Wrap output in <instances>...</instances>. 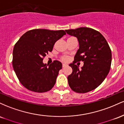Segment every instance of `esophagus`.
<instances>
[{"label":"esophagus","instance_id":"obj_1","mask_svg":"<svg viewBox=\"0 0 124 124\" xmlns=\"http://www.w3.org/2000/svg\"><path fill=\"white\" fill-rule=\"evenodd\" d=\"M66 66H67L66 64H65V63H63V64H62V68H65V67Z\"/></svg>","mask_w":124,"mask_h":124}]
</instances>
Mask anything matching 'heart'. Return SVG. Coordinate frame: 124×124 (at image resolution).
<instances>
[{"label":"heart","instance_id":"heart-1","mask_svg":"<svg viewBox=\"0 0 124 124\" xmlns=\"http://www.w3.org/2000/svg\"><path fill=\"white\" fill-rule=\"evenodd\" d=\"M69 59V57L68 56H62L61 57V60L63 62H68Z\"/></svg>","mask_w":124,"mask_h":124}]
</instances>
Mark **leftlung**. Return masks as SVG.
Listing matches in <instances>:
<instances>
[{
    "instance_id": "1",
    "label": "left lung",
    "mask_w": 124,
    "mask_h": 124,
    "mask_svg": "<svg viewBox=\"0 0 124 124\" xmlns=\"http://www.w3.org/2000/svg\"><path fill=\"white\" fill-rule=\"evenodd\" d=\"M67 33L78 38L79 48L69 65L72 73L68 77L70 89L79 93H85L96 89L106 79L111 68V51L106 38L98 31L80 27L66 30ZM83 61L79 70L77 62Z\"/></svg>"
}]
</instances>
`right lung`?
I'll return each instance as SVG.
<instances>
[{
	"instance_id": "1",
	"label": "right lung",
	"mask_w": 124,
	"mask_h": 124,
	"mask_svg": "<svg viewBox=\"0 0 124 124\" xmlns=\"http://www.w3.org/2000/svg\"><path fill=\"white\" fill-rule=\"evenodd\" d=\"M65 34L64 30L34 29L24 34L16 43L13 67L20 82L27 89L44 93L53 87L62 63L54 61L46 65L42 61L52 51L55 42Z\"/></svg>"
}]
</instances>
